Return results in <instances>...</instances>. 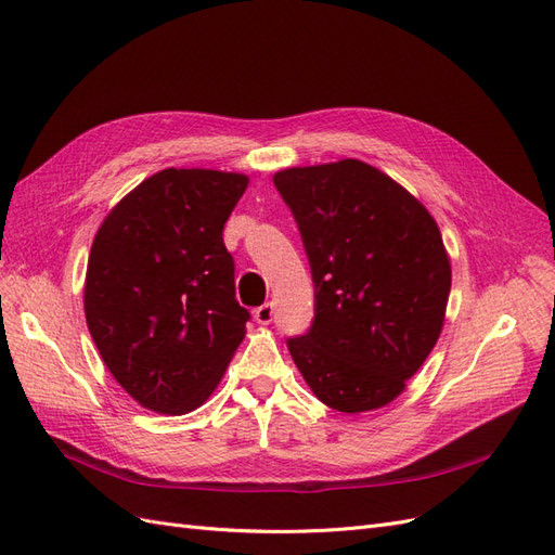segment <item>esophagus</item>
Masks as SVG:
<instances>
[{"instance_id": "obj_1", "label": "esophagus", "mask_w": 555, "mask_h": 555, "mask_svg": "<svg viewBox=\"0 0 555 555\" xmlns=\"http://www.w3.org/2000/svg\"><path fill=\"white\" fill-rule=\"evenodd\" d=\"M273 314H275V306L273 304H263L255 310V319L259 324H271L273 322Z\"/></svg>"}]
</instances>
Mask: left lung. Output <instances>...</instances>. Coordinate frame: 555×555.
I'll list each match as a JSON object with an SVG mask.
<instances>
[{
  "label": "left lung",
  "mask_w": 555,
  "mask_h": 555,
  "mask_svg": "<svg viewBox=\"0 0 555 555\" xmlns=\"http://www.w3.org/2000/svg\"><path fill=\"white\" fill-rule=\"evenodd\" d=\"M304 238L314 319L289 338L296 367L324 405L357 414L389 405L440 338L451 289L430 212L359 159L273 176Z\"/></svg>",
  "instance_id": "obj_1"
}]
</instances>
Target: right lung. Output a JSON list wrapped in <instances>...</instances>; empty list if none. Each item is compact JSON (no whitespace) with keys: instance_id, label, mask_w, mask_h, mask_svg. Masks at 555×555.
Masks as SVG:
<instances>
[{"instance_id":"right-lung-1","label":"right lung","mask_w":555,"mask_h":555,"mask_svg":"<svg viewBox=\"0 0 555 555\" xmlns=\"http://www.w3.org/2000/svg\"><path fill=\"white\" fill-rule=\"evenodd\" d=\"M247 176L164 169L99 227L86 319L111 375L143 408L184 414L220 384L245 338L222 231Z\"/></svg>"}]
</instances>
